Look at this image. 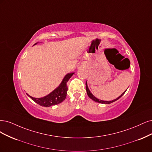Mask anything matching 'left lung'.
I'll return each mask as SVG.
<instances>
[{
	"label": "left lung",
	"mask_w": 152,
	"mask_h": 152,
	"mask_svg": "<svg viewBox=\"0 0 152 152\" xmlns=\"http://www.w3.org/2000/svg\"><path fill=\"white\" fill-rule=\"evenodd\" d=\"M86 92H87V95H88V96L90 98V99H91L92 100H94V101H95V102H98V103H100V104H111V103L114 102L117 100L118 99H119L120 98L125 94V92H126V90H126L124 93H122V94L119 96L117 97L116 99H114V100H112V101H104V100H100V99H98L97 98H96L94 95H93V94H91V92L90 91V90H89V88H88V87L87 82H86Z\"/></svg>",
	"instance_id": "1"
}]
</instances>
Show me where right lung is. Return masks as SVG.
<instances>
[{"instance_id": "obj_1", "label": "right lung", "mask_w": 152, "mask_h": 152, "mask_svg": "<svg viewBox=\"0 0 152 152\" xmlns=\"http://www.w3.org/2000/svg\"><path fill=\"white\" fill-rule=\"evenodd\" d=\"M37 43H36L35 45H36ZM74 74L75 72L67 73V74L64 77L62 82L61 83V84L58 85V86L54 90L52 91L50 94L45 96L42 98H35L27 94H26L31 99H32L34 102H36L37 104L41 106L47 107L57 105L62 102L66 99L67 91V83Z\"/></svg>"}]
</instances>
